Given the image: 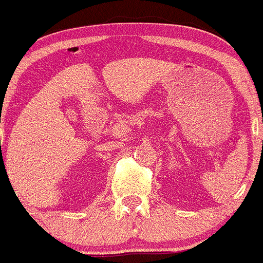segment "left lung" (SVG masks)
Returning a JSON list of instances; mask_svg holds the SVG:
<instances>
[{"label":"left lung","mask_w":263,"mask_h":263,"mask_svg":"<svg viewBox=\"0 0 263 263\" xmlns=\"http://www.w3.org/2000/svg\"><path fill=\"white\" fill-rule=\"evenodd\" d=\"M262 146H263V143H262Z\"/></svg>","instance_id":"1"}]
</instances>
